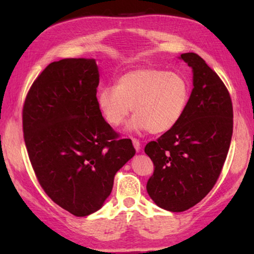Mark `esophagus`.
<instances>
[{
    "label": "esophagus",
    "instance_id": "esophagus-1",
    "mask_svg": "<svg viewBox=\"0 0 254 254\" xmlns=\"http://www.w3.org/2000/svg\"><path fill=\"white\" fill-rule=\"evenodd\" d=\"M132 142H133V145H134L136 152H139L140 150H141V143H140V141L136 140V139H132Z\"/></svg>",
    "mask_w": 254,
    "mask_h": 254
}]
</instances>
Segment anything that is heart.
<instances>
[{
    "label": "heart",
    "instance_id": "1",
    "mask_svg": "<svg viewBox=\"0 0 254 254\" xmlns=\"http://www.w3.org/2000/svg\"><path fill=\"white\" fill-rule=\"evenodd\" d=\"M189 98L190 85L183 75L140 67L123 72L114 87L103 88L97 102L112 127L122 126L132 107L131 127L158 134L169 131L182 120Z\"/></svg>",
    "mask_w": 254,
    "mask_h": 254
}]
</instances>
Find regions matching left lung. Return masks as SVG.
<instances>
[{"instance_id":"8db88e82","label":"left lung","mask_w":254,"mask_h":254,"mask_svg":"<svg viewBox=\"0 0 254 254\" xmlns=\"http://www.w3.org/2000/svg\"><path fill=\"white\" fill-rule=\"evenodd\" d=\"M180 57L194 72L187 109L173 128L144 148L156 167L148 194L170 212L189 209L212 190L233 133V105L220 76L197 54Z\"/></svg>"}]
</instances>
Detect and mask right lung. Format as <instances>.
I'll return each instance as SVG.
<instances>
[{"mask_svg":"<svg viewBox=\"0 0 254 254\" xmlns=\"http://www.w3.org/2000/svg\"><path fill=\"white\" fill-rule=\"evenodd\" d=\"M93 58L49 64L30 87L22 110L25 147L51 200L75 216L102 207L114 176L135 154L102 117Z\"/></svg>","mask_w":254,"mask_h":254,"instance_id":"right-lung-1","label":"right lung"}]
</instances>
